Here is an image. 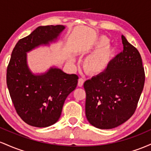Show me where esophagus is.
<instances>
[{
    "mask_svg": "<svg viewBox=\"0 0 151 151\" xmlns=\"http://www.w3.org/2000/svg\"><path fill=\"white\" fill-rule=\"evenodd\" d=\"M84 82V79L83 78H79V80H78V85L79 86H82Z\"/></svg>",
    "mask_w": 151,
    "mask_h": 151,
    "instance_id": "34e87169",
    "label": "esophagus"
}]
</instances>
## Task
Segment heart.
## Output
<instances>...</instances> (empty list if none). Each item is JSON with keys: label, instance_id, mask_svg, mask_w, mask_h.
Here are the masks:
<instances>
[{"label": "heart", "instance_id": "1", "mask_svg": "<svg viewBox=\"0 0 151 151\" xmlns=\"http://www.w3.org/2000/svg\"><path fill=\"white\" fill-rule=\"evenodd\" d=\"M109 40L106 37H101L96 43V48L99 49L84 60L83 67L84 70L90 74L101 73L108 67L112 49L109 46H106Z\"/></svg>", "mask_w": 151, "mask_h": 151}]
</instances>
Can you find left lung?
Returning a JSON list of instances; mask_svg holds the SVG:
<instances>
[{"label": "left lung", "mask_w": 151, "mask_h": 151, "mask_svg": "<svg viewBox=\"0 0 151 151\" xmlns=\"http://www.w3.org/2000/svg\"><path fill=\"white\" fill-rule=\"evenodd\" d=\"M124 50L104 72L86 81L85 112L91 125L111 129L121 125L136 111L145 83L138 50L121 36Z\"/></svg>", "instance_id": "left-lung-1"}]
</instances>
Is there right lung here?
<instances>
[{
  "instance_id": "1",
  "label": "right lung",
  "mask_w": 151,
  "mask_h": 151,
  "mask_svg": "<svg viewBox=\"0 0 151 151\" xmlns=\"http://www.w3.org/2000/svg\"><path fill=\"white\" fill-rule=\"evenodd\" d=\"M63 25L40 26L15 45L7 67L6 82L15 111L28 125L38 128L55 124L66 98L77 87L79 77L51 68L34 75L26 62V52L40 45L56 40Z\"/></svg>"
}]
</instances>
